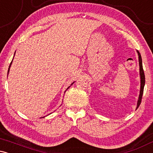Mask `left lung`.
<instances>
[{"label": "left lung", "instance_id": "left-lung-1", "mask_svg": "<svg viewBox=\"0 0 153 153\" xmlns=\"http://www.w3.org/2000/svg\"><path fill=\"white\" fill-rule=\"evenodd\" d=\"M137 53L139 56V64H140V79H141V86H140V96H139L137 107V108L140 106V103H141L142 98H143V91H144V86H145V73H144L143 68V62H142L141 54H140V53L138 52V51H137Z\"/></svg>", "mask_w": 153, "mask_h": 153}]
</instances>
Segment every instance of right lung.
Instances as JSON below:
<instances>
[{"label":"right lung","mask_w":153,"mask_h":153,"mask_svg":"<svg viewBox=\"0 0 153 153\" xmlns=\"http://www.w3.org/2000/svg\"><path fill=\"white\" fill-rule=\"evenodd\" d=\"M11 62H10V65H9V68H10V65H11ZM9 68H8V71H9ZM68 88H67V90H68Z\"/></svg>","instance_id":"add662e5"}]
</instances>
